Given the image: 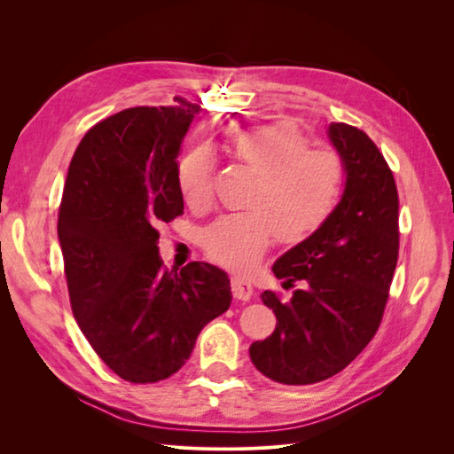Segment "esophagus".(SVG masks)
Listing matches in <instances>:
<instances>
[{
	"label": "esophagus",
	"instance_id": "obj_1",
	"mask_svg": "<svg viewBox=\"0 0 454 454\" xmlns=\"http://www.w3.org/2000/svg\"><path fill=\"white\" fill-rule=\"evenodd\" d=\"M231 292H232V297L235 299H240V301H250V297L254 295V287L248 280H244L240 277H231Z\"/></svg>",
	"mask_w": 454,
	"mask_h": 454
}]
</instances>
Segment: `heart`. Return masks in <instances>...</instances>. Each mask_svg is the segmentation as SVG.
Listing matches in <instances>:
<instances>
[{
  "mask_svg": "<svg viewBox=\"0 0 454 454\" xmlns=\"http://www.w3.org/2000/svg\"><path fill=\"white\" fill-rule=\"evenodd\" d=\"M232 153L259 180L248 199L250 210L222 215L206 227L202 246L217 263L248 269L274 237L282 244L305 242L335 212L345 185L342 162L332 151L310 149L294 122L240 132ZM214 170L210 147H197L180 160L177 185L189 204L210 200Z\"/></svg>",
  "mask_w": 454,
  "mask_h": 454,
  "instance_id": "1",
  "label": "heart"
}]
</instances>
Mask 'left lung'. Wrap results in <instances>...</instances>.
I'll return each instance as SVG.
<instances>
[{
	"instance_id": "obj_1",
	"label": "left lung",
	"mask_w": 454,
	"mask_h": 454,
	"mask_svg": "<svg viewBox=\"0 0 454 454\" xmlns=\"http://www.w3.org/2000/svg\"><path fill=\"white\" fill-rule=\"evenodd\" d=\"M327 138L345 170L335 212L305 242L277 259L284 284L305 282L287 303L261 294L277 327L250 347L252 364L282 384H312L337 375L377 333L397 263V189L369 136L332 122Z\"/></svg>"
}]
</instances>
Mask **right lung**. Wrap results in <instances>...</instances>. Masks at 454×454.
<instances>
[{"label": "right lung", "mask_w": 454, "mask_h": 454, "mask_svg": "<svg viewBox=\"0 0 454 454\" xmlns=\"http://www.w3.org/2000/svg\"><path fill=\"white\" fill-rule=\"evenodd\" d=\"M130 107L94 125L75 149L59 210L70 303L104 364L129 382L180 369L200 329L231 305L227 272L162 267L159 227L184 214L177 155L199 107Z\"/></svg>", "instance_id": "1"}]
</instances>
